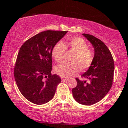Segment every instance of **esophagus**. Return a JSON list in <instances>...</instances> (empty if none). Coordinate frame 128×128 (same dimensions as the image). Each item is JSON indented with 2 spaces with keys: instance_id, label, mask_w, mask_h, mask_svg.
I'll list each match as a JSON object with an SVG mask.
<instances>
[{
  "instance_id": "1",
  "label": "esophagus",
  "mask_w": 128,
  "mask_h": 128,
  "mask_svg": "<svg viewBox=\"0 0 128 128\" xmlns=\"http://www.w3.org/2000/svg\"><path fill=\"white\" fill-rule=\"evenodd\" d=\"M61 80H62V82H64V81H67V80H68V79L66 78H64V77H62L61 78Z\"/></svg>"
}]
</instances>
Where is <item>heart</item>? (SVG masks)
Masks as SVG:
<instances>
[{
    "label": "heart",
    "instance_id": "obj_1",
    "mask_svg": "<svg viewBox=\"0 0 128 128\" xmlns=\"http://www.w3.org/2000/svg\"><path fill=\"white\" fill-rule=\"evenodd\" d=\"M87 42L82 37H73L65 43L58 42L53 46L52 56L56 62H62L66 49L75 52L71 58V63L64 62L55 67L57 74L68 78L76 74L80 70L84 71L92 65L95 58V52L89 48Z\"/></svg>",
    "mask_w": 128,
    "mask_h": 128
}]
</instances>
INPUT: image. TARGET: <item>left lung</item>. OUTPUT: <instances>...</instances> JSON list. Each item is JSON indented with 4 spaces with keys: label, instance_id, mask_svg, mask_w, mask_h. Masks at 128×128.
<instances>
[{
    "label": "left lung",
    "instance_id": "8db88e82",
    "mask_svg": "<svg viewBox=\"0 0 128 128\" xmlns=\"http://www.w3.org/2000/svg\"><path fill=\"white\" fill-rule=\"evenodd\" d=\"M95 48L92 65L82 75L88 82L76 78L77 86L72 88L74 98L78 103L91 106L97 103L107 94L112 85L114 71V59L106 44L94 36L83 33Z\"/></svg>",
    "mask_w": 128,
    "mask_h": 128
}]
</instances>
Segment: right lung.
<instances>
[{
    "instance_id": "1",
    "label": "right lung",
    "mask_w": 128,
    "mask_h": 128,
    "mask_svg": "<svg viewBox=\"0 0 128 128\" xmlns=\"http://www.w3.org/2000/svg\"><path fill=\"white\" fill-rule=\"evenodd\" d=\"M68 31L47 30L26 40L20 48L14 69L16 82L20 92L36 105L53 98L57 86L61 82L52 74V50Z\"/></svg>"
}]
</instances>
